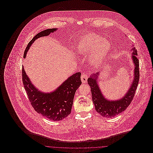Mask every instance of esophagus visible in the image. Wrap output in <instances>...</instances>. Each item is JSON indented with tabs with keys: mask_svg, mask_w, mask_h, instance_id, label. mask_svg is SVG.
I'll return each instance as SVG.
<instances>
[{
	"mask_svg": "<svg viewBox=\"0 0 153 153\" xmlns=\"http://www.w3.org/2000/svg\"><path fill=\"white\" fill-rule=\"evenodd\" d=\"M87 73V72H84L81 76V81L82 82V83H85L87 82L88 79Z\"/></svg>",
	"mask_w": 153,
	"mask_h": 153,
	"instance_id": "1",
	"label": "esophagus"
}]
</instances>
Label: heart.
I'll use <instances>...</instances> for the list:
<instances>
[{"label":"heart","mask_w":153,"mask_h":153,"mask_svg":"<svg viewBox=\"0 0 153 153\" xmlns=\"http://www.w3.org/2000/svg\"><path fill=\"white\" fill-rule=\"evenodd\" d=\"M76 51L83 55H89V60L95 64L101 63L108 55L110 45L108 41L95 33H87L81 37L76 45Z\"/></svg>","instance_id":"heart-1"}]
</instances>
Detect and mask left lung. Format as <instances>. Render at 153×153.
<instances>
[{
    "label": "left lung",
    "mask_w": 153,
    "mask_h": 153,
    "mask_svg": "<svg viewBox=\"0 0 153 153\" xmlns=\"http://www.w3.org/2000/svg\"><path fill=\"white\" fill-rule=\"evenodd\" d=\"M132 58L135 65L134 77L129 90L121 99L115 101H109L105 99L97 84L99 72L91 75L88 79V84L91 88L92 99L95 110L103 117L112 118L120 114L127 108L133 100L139 82L140 71L139 60L137 57V51L135 47H132Z\"/></svg>",
    "instance_id": "8db88e82"
}]
</instances>
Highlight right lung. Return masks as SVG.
<instances>
[{
  "label": "right lung",
  "mask_w": 153,
  "mask_h": 153,
  "mask_svg": "<svg viewBox=\"0 0 153 153\" xmlns=\"http://www.w3.org/2000/svg\"><path fill=\"white\" fill-rule=\"evenodd\" d=\"M56 30V28L48 29L35 35L26 48L23 55L24 58H26L30 46L36 39L48 36ZM22 72L23 87L30 104L37 112L53 121L62 120L71 114L75 92L82 84L81 72L75 73L69 77L53 92L44 93L39 91L31 83L23 66Z\"/></svg>",
  "instance_id": "1"
}]
</instances>
